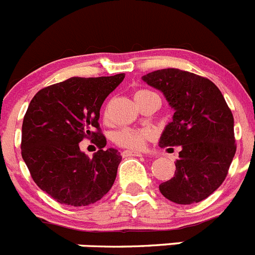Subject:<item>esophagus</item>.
<instances>
[{"instance_id":"1","label":"esophagus","mask_w":255,"mask_h":255,"mask_svg":"<svg viewBox=\"0 0 255 255\" xmlns=\"http://www.w3.org/2000/svg\"><path fill=\"white\" fill-rule=\"evenodd\" d=\"M140 152H135V150H124L123 157H140Z\"/></svg>"}]
</instances>
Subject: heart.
<instances>
[{"mask_svg": "<svg viewBox=\"0 0 255 255\" xmlns=\"http://www.w3.org/2000/svg\"><path fill=\"white\" fill-rule=\"evenodd\" d=\"M144 92V91H140ZM152 136L149 129H134V128H123L115 134V143L120 147L141 149L148 139Z\"/></svg>", "mask_w": 255, "mask_h": 255, "instance_id": "b5f03b06", "label": "heart"}]
</instances>
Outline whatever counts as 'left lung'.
I'll list each match as a JSON object with an SVG mask.
<instances>
[{"label": "left lung", "instance_id": "1", "mask_svg": "<svg viewBox=\"0 0 255 255\" xmlns=\"http://www.w3.org/2000/svg\"><path fill=\"white\" fill-rule=\"evenodd\" d=\"M175 110L159 147L181 145L176 171L159 191L177 204L202 202L225 181L236 152L234 116L221 91L209 79L179 69L143 76Z\"/></svg>", "mask_w": 255, "mask_h": 255}]
</instances>
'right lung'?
<instances>
[{"mask_svg":"<svg viewBox=\"0 0 255 255\" xmlns=\"http://www.w3.org/2000/svg\"><path fill=\"white\" fill-rule=\"evenodd\" d=\"M124 74L70 78L40 89L29 103L21 129V155L34 182L65 206L96 203L114 185L120 152L107 144L100 110ZM92 138L100 150L89 159L78 148Z\"/></svg>","mask_w":255,"mask_h":255,"instance_id":"obj_1","label":"right lung"}]
</instances>
